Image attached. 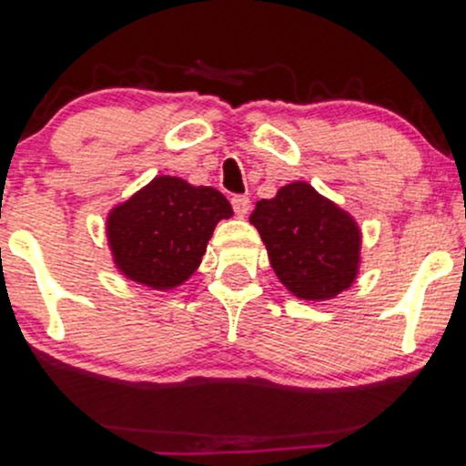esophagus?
<instances>
[{"label": "esophagus", "mask_w": 466, "mask_h": 466, "mask_svg": "<svg viewBox=\"0 0 466 466\" xmlns=\"http://www.w3.org/2000/svg\"><path fill=\"white\" fill-rule=\"evenodd\" d=\"M232 208H234V212H237L238 217H245L249 212V208H251L249 197L248 195H234L232 197Z\"/></svg>", "instance_id": "1"}]
</instances>
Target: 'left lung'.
Returning a JSON list of instances; mask_svg holds the SVG:
<instances>
[{
    "instance_id": "1",
    "label": "left lung",
    "mask_w": 466,
    "mask_h": 466,
    "mask_svg": "<svg viewBox=\"0 0 466 466\" xmlns=\"http://www.w3.org/2000/svg\"><path fill=\"white\" fill-rule=\"evenodd\" d=\"M249 223L263 238L278 280L300 300H330L355 282L361 229L307 181H293L274 199H260Z\"/></svg>"
}]
</instances>
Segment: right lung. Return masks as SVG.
Returning a JSON list of instances; mask_svg holds the SVG:
<instances>
[{"label": "right lung", "mask_w": 466, "mask_h": 466, "mask_svg": "<svg viewBox=\"0 0 466 466\" xmlns=\"http://www.w3.org/2000/svg\"><path fill=\"white\" fill-rule=\"evenodd\" d=\"M232 215L218 190L162 175L109 212L106 238L120 274L166 291L195 274L217 223Z\"/></svg>", "instance_id": "obj_1"}]
</instances>
